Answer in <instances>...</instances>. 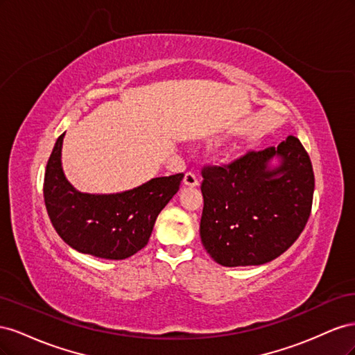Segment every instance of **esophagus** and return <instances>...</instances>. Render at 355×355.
Wrapping results in <instances>:
<instances>
[{
    "mask_svg": "<svg viewBox=\"0 0 355 355\" xmlns=\"http://www.w3.org/2000/svg\"><path fill=\"white\" fill-rule=\"evenodd\" d=\"M184 184L187 187H198L200 180H198L196 173H192V171H187L185 176H184Z\"/></svg>",
    "mask_w": 355,
    "mask_h": 355,
    "instance_id": "34e87169",
    "label": "esophagus"
}]
</instances>
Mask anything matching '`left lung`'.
<instances>
[{
	"mask_svg": "<svg viewBox=\"0 0 355 355\" xmlns=\"http://www.w3.org/2000/svg\"><path fill=\"white\" fill-rule=\"evenodd\" d=\"M281 164L267 166L274 157ZM204 249L222 266L271 262L304 231L313 207L314 171L305 148L288 136L277 148L247 151L201 168Z\"/></svg>",
	"mask_w": 355,
	"mask_h": 355,
	"instance_id": "left-lung-1",
	"label": "left lung"
}]
</instances>
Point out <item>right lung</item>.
Wrapping results in <instances>:
<instances>
[{
	"instance_id": "1",
	"label": "right lung",
	"mask_w": 355,
	"mask_h": 355,
	"mask_svg": "<svg viewBox=\"0 0 355 355\" xmlns=\"http://www.w3.org/2000/svg\"><path fill=\"white\" fill-rule=\"evenodd\" d=\"M63 136L58 137L44 175L46 209L59 237L72 249L102 259H127L142 250L184 173L154 178L120 194H83L63 175Z\"/></svg>"
}]
</instances>
